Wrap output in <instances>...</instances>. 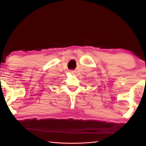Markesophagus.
<instances>
[{
    "label": "esophagus",
    "instance_id": "1",
    "mask_svg": "<svg viewBox=\"0 0 146 146\" xmlns=\"http://www.w3.org/2000/svg\"><path fill=\"white\" fill-rule=\"evenodd\" d=\"M70 73L72 74H75L76 73V70H70Z\"/></svg>",
    "mask_w": 146,
    "mask_h": 146
}]
</instances>
